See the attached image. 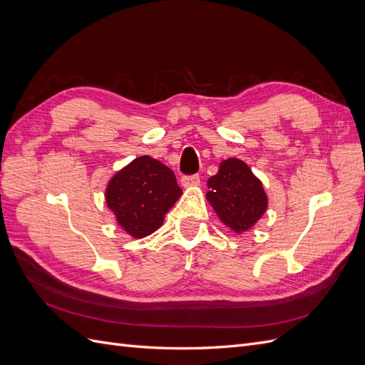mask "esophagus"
Instances as JSON below:
<instances>
[{"instance_id": "34e87169", "label": "esophagus", "mask_w": 365, "mask_h": 365, "mask_svg": "<svg viewBox=\"0 0 365 365\" xmlns=\"http://www.w3.org/2000/svg\"><path fill=\"white\" fill-rule=\"evenodd\" d=\"M200 175H184L181 178V184L182 187H195V185H200Z\"/></svg>"}]
</instances>
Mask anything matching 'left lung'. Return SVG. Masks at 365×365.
Segmentation results:
<instances>
[{
	"instance_id": "obj_1",
	"label": "left lung",
	"mask_w": 365,
	"mask_h": 365,
	"mask_svg": "<svg viewBox=\"0 0 365 365\" xmlns=\"http://www.w3.org/2000/svg\"><path fill=\"white\" fill-rule=\"evenodd\" d=\"M207 200L219 219L236 233L251 228L268 205L262 182L237 158L220 163L219 172L208 180Z\"/></svg>"
}]
</instances>
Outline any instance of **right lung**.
I'll return each mask as SVG.
<instances>
[{"instance_id":"obj_1","label":"right lung","mask_w":365,"mask_h":365,"mask_svg":"<svg viewBox=\"0 0 365 365\" xmlns=\"http://www.w3.org/2000/svg\"><path fill=\"white\" fill-rule=\"evenodd\" d=\"M181 195L168 165L143 155L113 176L105 196L120 227L140 239L160 228L164 215Z\"/></svg>"}]
</instances>
